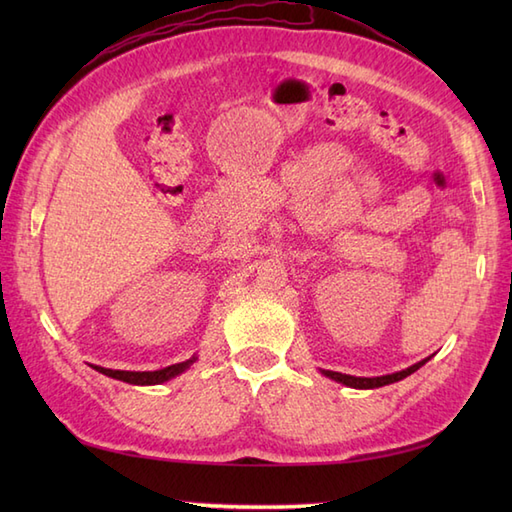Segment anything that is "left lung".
I'll list each match as a JSON object with an SVG mask.
<instances>
[{"label":"left lung","mask_w":512,"mask_h":512,"mask_svg":"<svg viewBox=\"0 0 512 512\" xmlns=\"http://www.w3.org/2000/svg\"><path fill=\"white\" fill-rule=\"evenodd\" d=\"M431 361L429 358H422L420 363L411 365L407 369H400V372H394V374H385V376H372V378H365V376H350V374H341V372H330V369H321L323 376H328L332 380H336V383H341L345 387H354V389H376V387H385V385H391V383H398V380L411 376L413 372H418V369Z\"/></svg>","instance_id":"8db88e82"}]
</instances>
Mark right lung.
I'll return each mask as SVG.
<instances>
[{"instance_id": "right-lung-1", "label": "right lung", "mask_w": 512, "mask_h": 512, "mask_svg": "<svg viewBox=\"0 0 512 512\" xmlns=\"http://www.w3.org/2000/svg\"><path fill=\"white\" fill-rule=\"evenodd\" d=\"M195 361H198V356H191L189 361L162 367V369H156V372H125V369H107V367H99V365H92V367L96 369V372H101V374L116 378V380H123V383H129V385H160V383H167V380H171V378L180 376L182 372H187V369Z\"/></svg>"}]
</instances>
